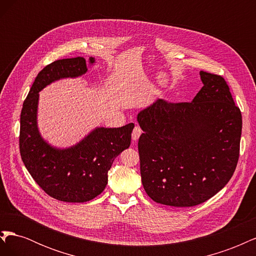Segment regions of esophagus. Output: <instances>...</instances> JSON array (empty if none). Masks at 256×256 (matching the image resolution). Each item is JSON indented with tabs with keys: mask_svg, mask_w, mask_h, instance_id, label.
Instances as JSON below:
<instances>
[{
	"mask_svg": "<svg viewBox=\"0 0 256 256\" xmlns=\"http://www.w3.org/2000/svg\"><path fill=\"white\" fill-rule=\"evenodd\" d=\"M142 132H143L142 129H141L140 127H138V126H136V127L134 128V131H132V136H132V140H134V141L138 140V138H140V136L142 134Z\"/></svg>",
	"mask_w": 256,
	"mask_h": 256,
	"instance_id": "1",
	"label": "esophagus"
}]
</instances>
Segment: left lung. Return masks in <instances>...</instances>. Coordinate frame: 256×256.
<instances>
[{
    "mask_svg": "<svg viewBox=\"0 0 256 256\" xmlns=\"http://www.w3.org/2000/svg\"><path fill=\"white\" fill-rule=\"evenodd\" d=\"M200 76L204 85L191 102L158 99L138 114L142 184L156 203L202 204L235 172L242 112L223 76L203 70Z\"/></svg>",
    "mask_w": 256,
    "mask_h": 256,
    "instance_id": "obj_1",
    "label": "left lung"
}]
</instances>
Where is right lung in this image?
<instances>
[{
	"label": "right lung",
	"mask_w": 256,
	"mask_h": 256,
	"mask_svg": "<svg viewBox=\"0 0 256 256\" xmlns=\"http://www.w3.org/2000/svg\"><path fill=\"white\" fill-rule=\"evenodd\" d=\"M94 64L95 58H90ZM88 72L84 58L58 60L37 74L20 116L19 146L23 164L37 184L53 198L83 203L102 193L114 159L128 148L134 122L120 128L99 127L69 148H56L42 138L37 127L40 92L50 83L76 78Z\"/></svg>",
	"instance_id": "1"
}]
</instances>
